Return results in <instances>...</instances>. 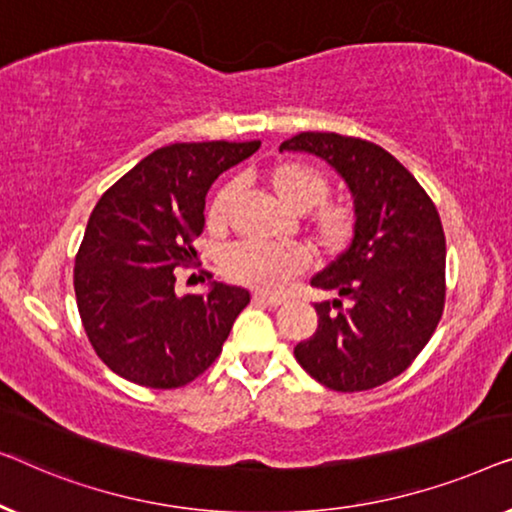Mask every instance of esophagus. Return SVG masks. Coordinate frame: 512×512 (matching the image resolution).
<instances>
[{
    "label": "esophagus",
    "instance_id": "esophagus-1",
    "mask_svg": "<svg viewBox=\"0 0 512 512\" xmlns=\"http://www.w3.org/2000/svg\"><path fill=\"white\" fill-rule=\"evenodd\" d=\"M253 299L257 304H266V306H283L285 297H278V294H269V292H255Z\"/></svg>",
    "mask_w": 512,
    "mask_h": 512
}]
</instances>
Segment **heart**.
I'll list each match as a JSON object with an SVG mask.
<instances>
[{
    "instance_id": "obj_1",
    "label": "heart",
    "mask_w": 512,
    "mask_h": 512,
    "mask_svg": "<svg viewBox=\"0 0 512 512\" xmlns=\"http://www.w3.org/2000/svg\"><path fill=\"white\" fill-rule=\"evenodd\" d=\"M264 183L280 204L294 213L306 215V229L313 246L322 255L336 257L352 246L357 236L359 215L350 201H325L329 181L322 171L304 162L280 160L264 169ZM236 199L234 185H222L206 204V227L222 234L229 227ZM308 253L301 246H262V243H239L222 259V271L234 283L255 290L276 292L304 273Z\"/></svg>"
}]
</instances>
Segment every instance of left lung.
<instances>
[{
  "instance_id": "obj_1",
  "label": "left lung",
  "mask_w": 512,
  "mask_h": 512,
  "mask_svg": "<svg viewBox=\"0 0 512 512\" xmlns=\"http://www.w3.org/2000/svg\"><path fill=\"white\" fill-rule=\"evenodd\" d=\"M283 150L318 155L350 187L357 236L311 280L318 329L294 357L329 390L362 392L397 378L436 331L445 306V234L434 201L397 157L334 132H301Z\"/></svg>"
}]
</instances>
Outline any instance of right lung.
Listing matches in <instances>:
<instances>
[{
  "mask_svg": "<svg viewBox=\"0 0 512 512\" xmlns=\"http://www.w3.org/2000/svg\"><path fill=\"white\" fill-rule=\"evenodd\" d=\"M259 141L171 143L129 169L92 211L74 266L76 304L97 357L129 383L176 390L222 352L250 292L211 283L178 297L176 266L197 257L206 192Z\"/></svg>",
  "mask_w": 512,
  "mask_h": 512,
  "instance_id": "1",
  "label": "right lung"
}]
</instances>
